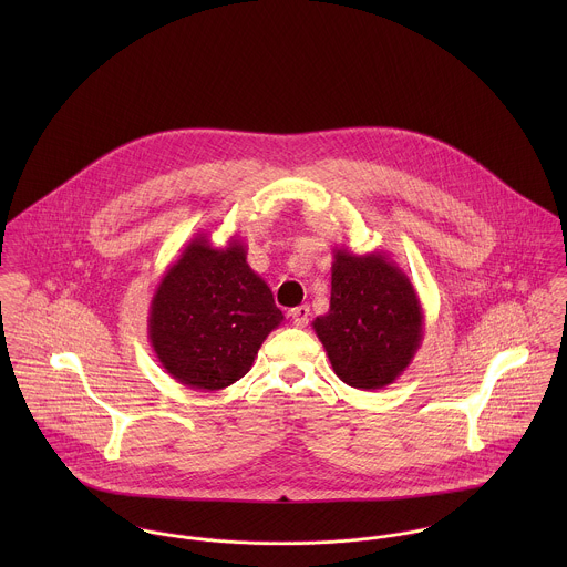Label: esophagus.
I'll list each match as a JSON object with an SVG mask.
<instances>
[{
    "label": "esophagus",
    "instance_id": "34e87169",
    "mask_svg": "<svg viewBox=\"0 0 567 567\" xmlns=\"http://www.w3.org/2000/svg\"><path fill=\"white\" fill-rule=\"evenodd\" d=\"M290 319H292V323L297 324V327H306L308 321H310V308H308V306L295 308V310L290 312Z\"/></svg>",
    "mask_w": 567,
    "mask_h": 567
}]
</instances>
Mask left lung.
I'll return each instance as SVG.
<instances>
[{"label": "left lung", "instance_id": "obj_1", "mask_svg": "<svg viewBox=\"0 0 567 567\" xmlns=\"http://www.w3.org/2000/svg\"><path fill=\"white\" fill-rule=\"evenodd\" d=\"M312 327L333 373L349 386L393 384L423 338V308L404 270L382 250H333L329 310Z\"/></svg>", "mask_w": 567, "mask_h": 567}]
</instances>
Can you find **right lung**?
<instances>
[{
	"instance_id": "add662e5",
	"label": "right lung",
	"mask_w": 567,
	"mask_h": 567,
	"mask_svg": "<svg viewBox=\"0 0 567 567\" xmlns=\"http://www.w3.org/2000/svg\"><path fill=\"white\" fill-rule=\"evenodd\" d=\"M284 321L268 284L248 266L246 246L194 236L167 266L148 312V338L165 373L198 391L244 378L266 336Z\"/></svg>"
}]
</instances>
